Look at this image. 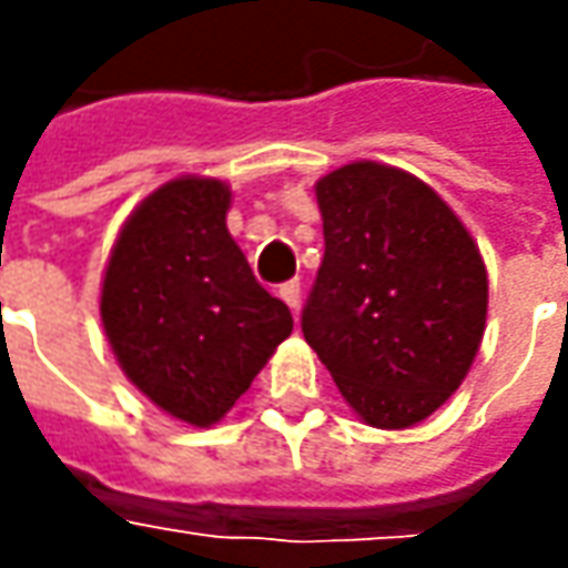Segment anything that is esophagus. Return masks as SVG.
I'll return each mask as SVG.
<instances>
[{"label":"esophagus","mask_w":568,"mask_h":568,"mask_svg":"<svg viewBox=\"0 0 568 568\" xmlns=\"http://www.w3.org/2000/svg\"><path fill=\"white\" fill-rule=\"evenodd\" d=\"M277 294H281V300H284L294 313L300 310V281H287V284H281V291H277Z\"/></svg>","instance_id":"obj_1"}]
</instances>
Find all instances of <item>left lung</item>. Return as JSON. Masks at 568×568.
<instances>
[{
	"instance_id": "left-lung-1",
	"label": "left lung",
	"mask_w": 568,
	"mask_h": 568,
	"mask_svg": "<svg viewBox=\"0 0 568 568\" xmlns=\"http://www.w3.org/2000/svg\"><path fill=\"white\" fill-rule=\"evenodd\" d=\"M325 255L303 338L363 420H426L468 376L487 268L455 211L395 166L357 161L316 183Z\"/></svg>"
}]
</instances>
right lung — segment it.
<instances>
[{
	"mask_svg": "<svg viewBox=\"0 0 568 568\" xmlns=\"http://www.w3.org/2000/svg\"><path fill=\"white\" fill-rule=\"evenodd\" d=\"M230 189L183 176L120 230L100 318L122 373L170 417L217 424L294 332L227 230Z\"/></svg>",
	"mask_w": 568,
	"mask_h": 568,
	"instance_id": "1",
	"label": "right lung"
}]
</instances>
